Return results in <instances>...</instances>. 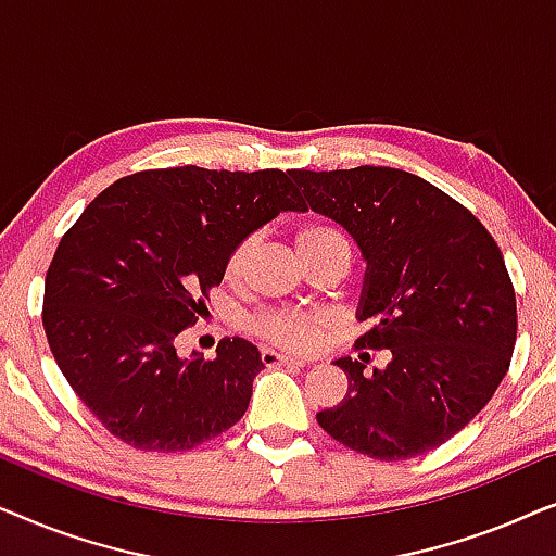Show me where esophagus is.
<instances>
[{
    "instance_id": "esophagus-1",
    "label": "esophagus",
    "mask_w": 556,
    "mask_h": 556,
    "mask_svg": "<svg viewBox=\"0 0 556 556\" xmlns=\"http://www.w3.org/2000/svg\"><path fill=\"white\" fill-rule=\"evenodd\" d=\"M261 359L265 367H306V359L303 356H291V354H278L270 352V349H263Z\"/></svg>"
}]
</instances>
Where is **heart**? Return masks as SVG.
<instances>
[{
    "label": "heart",
    "mask_w": 556,
    "mask_h": 556,
    "mask_svg": "<svg viewBox=\"0 0 556 556\" xmlns=\"http://www.w3.org/2000/svg\"><path fill=\"white\" fill-rule=\"evenodd\" d=\"M337 240L344 238H341L333 227L321 223L303 225L301 230L295 232V248H299V253H306L311 248ZM253 250L255 235H248V238L235 242V248L225 261V276L230 280L242 278ZM331 324L333 321L329 316L311 314V311H265V314L255 316L253 321H250V331H253L257 339L268 341L273 346L288 349V352H314V349L324 341L326 331L331 329Z\"/></svg>",
    "instance_id": "b5f03b06"
}]
</instances>
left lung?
Here are the masks:
<instances>
[{"label": "left lung", "instance_id": "1", "mask_svg": "<svg viewBox=\"0 0 556 556\" xmlns=\"http://www.w3.org/2000/svg\"><path fill=\"white\" fill-rule=\"evenodd\" d=\"M288 177L308 207L359 245L356 349H390L384 369L333 364L349 379L316 420L341 445L377 460H407L443 445L489 405L516 344V293L504 255L473 212L430 181L390 166Z\"/></svg>", "mask_w": 556, "mask_h": 556}]
</instances>
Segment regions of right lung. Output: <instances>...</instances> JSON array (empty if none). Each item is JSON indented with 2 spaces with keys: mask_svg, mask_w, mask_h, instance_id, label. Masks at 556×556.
<instances>
[{
  "mask_svg": "<svg viewBox=\"0 0 556 556\" xmlns=\"http://www.w3.org/2000/svg\"><path fill=\"white\" fill-rule=\"evenodd\" d=\"M286 210H306L288 172L189 164L113 181L63 235L42 326L67 384L111 435L179 453L245 415L261 352L235 337L215 359H181L177 337L207 311L235 242Z\"/></svg>",
  "mask_w": 556,
  "mask_h": 556,
  "instance_id": "add662e5",
  "label": "right lung"
}]
</instances>
